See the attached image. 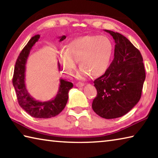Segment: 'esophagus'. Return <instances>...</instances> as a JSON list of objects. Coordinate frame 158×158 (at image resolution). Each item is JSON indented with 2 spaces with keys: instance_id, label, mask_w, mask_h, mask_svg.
<instances>
[{
  "instance_id": "obj_1",
  "label": "esophagus",
  "mask_w": 158,
  "mask_h": 158,
  "mask_svg": "<svg viewBox=\"0 0 158 158\" xmlns=\"http://www.w3.org/2000/svg\"><path fill=\"white\" fill-rule=\"evenodd\" d=\"M84 84H83V83H81V82H77V84H76V86L77 87H82V86H84Z\"/></svg>"
}]
</instances>
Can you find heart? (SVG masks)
Returning <instances> with one entry per match:
<instances>
[{
    "label": "heart",
    "mask_w": 158,
    "mask_h": 158,
    "mask_svg": "<svg viewBox=\"0 0 158 158\" xmlns=\"http://www.w3.org/2000/svg\"><path fill=\"white\" fill-rule=\"evenodd\" d=\"M114 56V46L107 37L85 35L77 37L66 45L60 53L59 60L65 73L69 76L74 73L79 61L81 68L79 78L92 74L100 77L108 71Z\"/></svg>",
    "instance_id": "obj_1"
}]
</instances>
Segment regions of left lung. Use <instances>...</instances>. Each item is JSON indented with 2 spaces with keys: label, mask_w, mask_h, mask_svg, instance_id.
<instances>
[{
  "label": "left lung",
  "mask_w": 158,
  "mask_h": 158,
  "mask_svg": "<svg viewBox=\"0 0 158 158\" xmlns=\"http://www.w3.org/2000/svg\"><path fill=\"white\" fill-rule=\"evenodd\" d=\"M115 41L114 58L108 71L96 79L97 96L92 108L106 119L128 113L139 101L146 73L143 58L137 48L123 35L105 30Z\"/></svg>",
  "instance_id": "left-lung-1"
}]
</instances>
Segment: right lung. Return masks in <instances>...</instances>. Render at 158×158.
Masks as SVG:
<instances>
[{
	"label": "right lung",
	"instance_id": "1",
	"mask_svg": "<svg viewBox=\"0 0 158 158\" xmlns=\"http://www.w3.org/2000/svg\"><path fill=\"white\" fill-rule=\"evenodd\" d=\"M40 37V35H36L31 37L27 44L21 52L16 61L12 84L17 94L18 102L23 110L34 118H49L57 116L65 108L68 100L69 90L73 87V83L67 81L65 79H60L57 95L49 101H37L29 94L25 84L26 64L30 51L35 42L38 41ZM59 38L60 42L63 41L66 38V36L63 35ZM58 64V68L60 69V64L59 63Z\"/></svg>",
	"mask_w": 158,
	"mask_h": 158
}]
</instances>
